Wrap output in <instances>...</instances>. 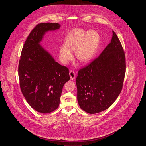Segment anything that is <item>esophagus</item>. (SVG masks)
I'll list each match as a JSON object with an SVG mask.
<instances>
[{"instance_id":"obj_1","label":"esophagus","mask_w":146,"mask_h":146,"mask_svg":"<svg viewBox=\"0 0 146 146\" xmlns=\"http://www.w3.org/2000/svg\"><path fill=\"white\" fill-rule=\"evenodd\" d=\"M70 76L71 79H74L76 78V73L73 70H70Z\"/></svg>"}]
</instances>
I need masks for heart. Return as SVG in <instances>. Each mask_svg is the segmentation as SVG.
Returning <instances> with one entry per match:
<instances>
[{"instance_id": "heart-1", "label": "heart", "mask_w": 146, "mask_h": 146, "mask_svg": "<svg viewBox=\"0 0 146 146\" xmlns=\"http://www.w3.org/2000/svg\"><path fill=\"white\" fill-rule=\"evenodd\" d=\"M100 41V35L94 30L86 31L82 28H76L67 35L64 45L59 49L61 62L67 64L73 60L72 51L76 50V57L80 61H89L95 54Z\"/></svg>"}]
</instances>
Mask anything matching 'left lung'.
Wrapping results in <instances>:
<instances>
[{"label":"left lung","mask_w":146,"mask_h":146,"mask_svg":"<svg viewBox=\"0 0 146 146\" xmlns=\"http://www.w3.org/2000/svg\"><path fill=\"white\" fill-rule=\"evenodd\" d=\"M126 72L125 52L115 33L100 56L80 68L76 78L80 107L96 114L108 109L120 94Z\"/></svg>","instance_id":"left-lung-1"}]
</instances>
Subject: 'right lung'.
Masks as SVG:
<instances>
[{"label":"right lung","mask_w":146,"mask_h":146,"mask_svg":"<svg viewBox=\"0 0 146 146\" xmlns=\"http://www.w3.org/2000/svg\"><path fill=\"white\" fill-rule=\"evenodd\" d=\"M60 27L58 23H40L28 36L21 52L19 77L21 91L36 111L49 113L60 104L64 84L70 80L69 70L40 45L43 35Z\"/></svg>","instance_id":"obj_1"}]
</instances>
